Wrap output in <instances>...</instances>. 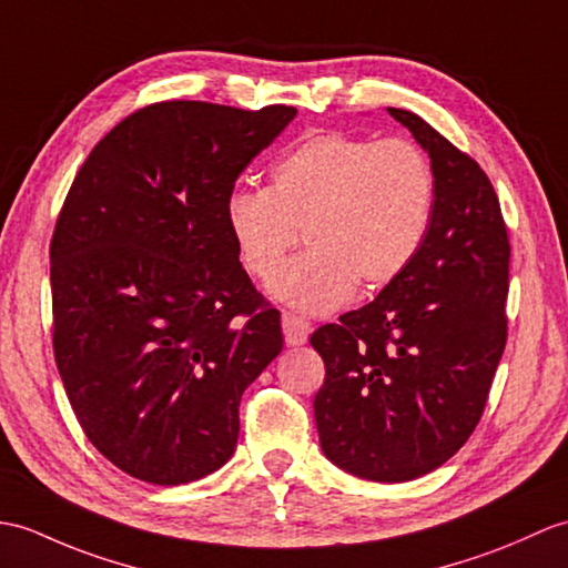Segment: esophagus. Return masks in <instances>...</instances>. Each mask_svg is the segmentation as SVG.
<instances>
[{
	"instance_id": "1",
	"label": "esophagus",
	"mask_w": 568,
	"mask_h": 568,
	"mask_svg": "<svg viewBox=\"0 0 568 568\" xmlns=\"http://www.w3.org/2000/svg\"><path fill=\"white\" fill-rule=\"evenodd\" d=\"M312 332V324L305 320V316H300L295 312H283V334L287 346H302L307 344Z\"/></svg>"
}]
</instances>
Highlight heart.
<instances>
[{
  "label": "heart",
  "mask_w": 568,
  "mask_h": 568,
  "mask_svg": "<svg viewBox=\"0 0 568 568\" xmlns=\"http://www.w3.org/2000/svg\"><path fill=\"white\" fill-rule=\"evenodd\" d=\"M435 176L426 154L402 138L314 135L271 171L268 189H234L224 222L242 266L258 281L297 242L310 246L275 275L271 293L307 312H328L355 285L382 287L418 254L433 215Z\"/></svg>",
  "instance_id": "heart-1"
}]
</instances>
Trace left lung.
Instances as JSON below:
<instances>
[{
    "mask_svg": "<svg viewBox=\"0 0 568 568\" xmlns=\"http://www.w3.org/2000/svg\"><path fill=\"white\" fill-rule=\"evenodd\" d=\"M387 111L430 156V227L404 273L310 344L326 367L314 397L324 455L394 484L438 469L479 424L508 338L510 244L484 169L424 118Z\"/></svg>",
    "mask_w": 568,
    "mask_h": 568,
    "instance_id": "8db88e82",
    "label": "left lung"
}]
</instances>
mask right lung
Masks as SVG:
<instances>
[{
  "instance_id": "1",
  "label": "right lung",
  "mask_w": 568,
  "mask_h": 568,
  "mask_svg": "<svg viewBox=\"0 0 568 568\" xmlns=\"http://www.w3.org/2000/svg\"><path fill=\"white\" fill-rule=\"evenodd\" d=\"M295 113L150 103L89 152L64 197L52 351L91 445L140 481L189 484L227 463L242 394L283 351L224 201Z\"/></svg>"
}]
</instances>
